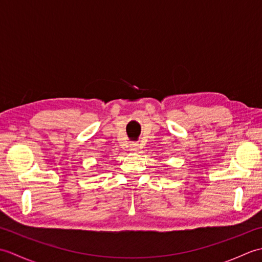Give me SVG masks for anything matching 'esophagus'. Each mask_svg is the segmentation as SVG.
I'll list each match as a JSON object with an SVG mask.
<instances>
[{
    "label": "esophagus",
    "instance_id": "esophagus-1",
    "mask_svg": "<svg viewBox=\"0 0 262 262\" xmlns=\"http://www.w3.org/2000/svg\"><path fill=\"white\" fill-rule=\"evenodd\" d=\"M140 144H138V143H132L130 144V149H132V151H134V152H137L138 151V149H140Z\"/></svg>",
    "mask_w": 262,
    "mask_h": 262
}]
</instances>
